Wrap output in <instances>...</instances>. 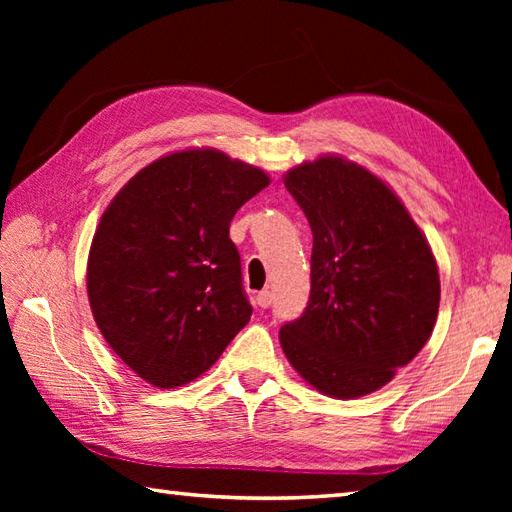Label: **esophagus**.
Masks as SVG:
<instances>
[{
	"mask_svg": "<svg viewBox=\"0 0 512 512\" xmlns=\"http://www.w3.org/2000/svg\"><path fill=\"white\" fill-rule=\"evenodd\" d=\"M255 301H257V306H259V308H270V303H273V292H270V290L257 292Z\"/></svg>",
	"mask_w": 512,
	"mask_h": 512,
	"instance_id": "1",
	"label": "esophagus"
}]
</instances>
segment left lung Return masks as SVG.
Returning a JSON list of instances; mask_svg holds the SVG:
<instances>
[{
    "label": "left lung",
    "instance_id": "left-lung-1",
    "mask_svg": "<svg viewBox=\"0 0 512 512\" xmlns=\"http://www.w3.org/2000/svg\"><path fill=\"white\" fill-rule=\"evenodd\" d=\"M284 182L308 217L312 257L308 306L281 325V347L321 394H372L429 341L436 257L396 193L356 162L323 156Z\"/></svg>",
    "mask_w": 512,
    "mask_h": 512
}]
</instances>
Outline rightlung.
I'll return each instance as SVG.
<instances>
[{
    "instance_id": "right-lung-1",
    "label": "right lung",
    "mask_w": 512,
    "mask_h": 512,
    "mask_svg": "<svg viewBox=\"0 0 512 512\" xmlns=\"http://www.w3.org/2000/svg\"><path fill=\"white\" fill-rule=\"evenodd\" d=\"M268 182L222 151L187 149L140 169L107 206L88 257L90 308L147 383H191L250 321L228 226Z\"/></svg>"
}]
</instances>
